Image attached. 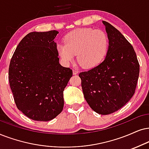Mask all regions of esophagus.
Returning <instances> with one entry per match:
<instances>
[{
	"instance_id": "1",
	"label": "esophagus",
	"mask_w": 149,
	"mask_h": 149,
	"mask_svg": "<svg viewBox=\"0 0 149 149\" xmlns=\"http://www.w3.org/2000/svg\"><path fill=\"white\" fill-rule=\"evenodd\" d=\"M78 73V71L76 70V69H73V75H76Z\"/></svg>"
}]
</instances>
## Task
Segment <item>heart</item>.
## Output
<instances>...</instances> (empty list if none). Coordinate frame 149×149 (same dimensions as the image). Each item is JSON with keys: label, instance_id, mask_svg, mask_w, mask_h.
I'll list each match as a JSON object with an SVG mask.
<instances>
[{"label": "heart", "instance_id": "obj_1", "mask_svg": "<svg viewBox=\"0 0 149 149\" xmlns=\"http://www.w3.org/2000/svg\"><path fill=\"white\" fill-rule=\"evenodd\" d=\"M64 42L57 45L58 55L65 64L77 59L82 67L93 68L98 65L107 55L108 36L102 30L80 28L73 30L64 38Z\"/></svg>", "mask_w": 149, "mask_h": 149}]
</instances>
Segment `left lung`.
<instances>
[{"instance_id": "8db88e82", "label": "left lung", "mask_w": 149, "mask_h": 149, "mask_svg": "<svg viewBox=\"0 0 149 149\" xmlns=\"http://www.w3.org/2000/svg\"><path fill=\"white\" fill-rule=\"evenodd\" d=\"M109 39L107 56L102 63L81 72L84 98L95 112L108 115L121 109L135 93L140 65L134 49L116 28L106 21Z\"/></svg>"}]
</instances>
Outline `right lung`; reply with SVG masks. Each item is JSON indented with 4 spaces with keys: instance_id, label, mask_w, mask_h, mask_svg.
I'll list each match as a JSON object with an SVG mask.
<instances>
[{
    "instance_id": "add662e5",
    "label": "right lung",
    "mask_w": 149,
    "mask_h": 149,
    "mask_svg": "<svg viewBox=\"0 0 149 149\" xmlns=\"http://www.w3.org/2000/svg\"><path fill=\"white\" fill-rule=\"evenodd\" d=\"M58 33H29L9 64V85L17 108L36 121H49L62 112L64 89L73 75L71 69L59 63L54 42Z\"/></svg>"
}]
</instances>
